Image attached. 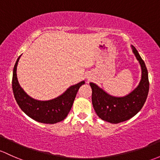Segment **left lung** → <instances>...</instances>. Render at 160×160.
I'll return each mask as SVG.
<instances>
[{
  "mask_svg": "<svg viewBox=\"0 0 160 160\" xmlns=\"http://www.w3.org/2000/svg\"><path fill=\"white\" fill-rule=\"evenodd\" d=\"M132 50L140 64L142 77L135 90L125 97L111 96L93 83H90L92 89V103L100 119L111 123H119L129 120L142 109L149 93V77L145 63L132 45Z\"/></svg>",
  "mask_w": 160,
  "mask_h": 160,
  "instance_id": "8db88e82",
  "label": "left lung"
}]
</instances>
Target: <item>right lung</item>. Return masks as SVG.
Wrapping results in <instances>:
<instances>
[{
  "label": "right lung",
  "instance_id": "obj_1",
  "mask_svg": "<svg viewBox=\"0 0 160 160\" xmlns=\"http://www.w3.org/2000/svg\"><path fill=\"white\" fill-rule=\"evenodd\" d=\"M18 58L13 70L12 89L14 98L20 108L29 117L43 123L53 124L63 120L71 110L79 88L84 84L81 81L71 86L63 94L53 100L41 101L28 96L20 86L17 77Z\"/></svg>",
  "mask_w": 160,
  "mask_h": 160
}]
</instances>
